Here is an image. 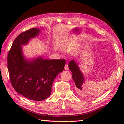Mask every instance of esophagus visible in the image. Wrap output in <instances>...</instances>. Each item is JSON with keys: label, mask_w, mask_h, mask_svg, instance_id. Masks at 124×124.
<instances>
[{"label": "esophagus", "mask_w": 124, "mask_h": 124, "mask_svg": "<svg viewBox=\"0 0 124 124\" xmlns=\"http://www.w3.org/2000/svg\"><path fill=\"white\" fill-rule=\"evenodd\" d=\"M64 68H65V70H69V67H68V63H66V65H65Z\"/></svg>", "instance_id": "34e87169"}]
</instances>
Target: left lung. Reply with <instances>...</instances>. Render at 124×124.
I'll return each mask as SVG.
<instances>
[{
  "instance_id": "1",
  "label": "left lung",
  "mask_w": 124,
  "mask_h": 124,
  "mask_svg": "<svg viewBox=\"0 0 124 124\" xmlns=\"http://www.w3.org/2000/svg\"><path fill=\"white\" fill-rule=\"evenodd\" d=\"M68 66L70 70L73 73L72 78L76 85L77 91L78 93L83 95L84 91H85L86 88L83 85V83H84V78L82 73L79 70V68L74 60L71 61Z\"/></svg>"
}]
</instances>
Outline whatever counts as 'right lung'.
Masks as SVG:
<instances>
[{"mask_svg": "<svg viewBox=\"0 0 124 124\" xmlns=\"http://www.w3.org/2000/svg\"><path fill=\"white\" fill-rule=\"evenodd\" d=\"M40 32L31 28L22 32L14 40L8 54V69L10 82L17 93L29 100L40 101L51 95L54 79L62 72L66 60H43L41 57L32 61L24 58L21 45L26 44Z\"/></svg>", "mask_w": 124, "mask_h": 124, "instance_id": "1", "label": "right lung"}]
</instances>
